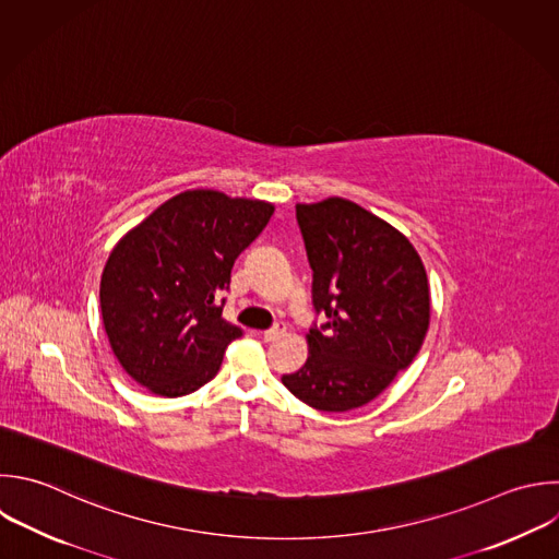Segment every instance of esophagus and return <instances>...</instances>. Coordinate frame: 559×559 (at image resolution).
Wrapping results in <instances>:
<instances>
[{"label":"esophagus","instance_id":"34e87169","mask_svg":"<svg viewBox=\"0 0 559 559\" xmlns=\"http://www.w3.org/2000/svg\"><path fill=\"white\" fill-rule=\"evenodd\" d=\"M284 332H286V323H275L273 328H269V330H264V332H262V338H264L266 343H271V341L280 338Z\"/></svg>","mask_w":559,"mask_h":559}]
</instances>
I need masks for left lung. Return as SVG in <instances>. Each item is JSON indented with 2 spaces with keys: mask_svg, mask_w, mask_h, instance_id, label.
Wrapping results in <instances>:
<instances>
[{
  "mask_svg": "<svg viewBox=\"0 0 559 559\" xmlns=\"http://www.w3.org/2000/svg\"><path fill=\"white\" fill-rule=\"evenodd\" d=\"M295 210L312 304L328 321L310 328L306 365L282 382L317 411H352L417 356L430 321L426 269L406 236L347 199Z\"/></svg>",
  "mask_w": 559,
  "mask_h": 559,
  "instance_id": "1",
  "label": "left lung"
}]
</instances>
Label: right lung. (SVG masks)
Here are the masks:
<instances>
[{"instance_id":"obj_1","label":"right lung","mask_w":559,"mask_h":559,"mask_svg":"<svg viewBox=\"0 0 559 559\" xmlns=\"http://www.w3.org/2000/svg\"><path fill=\"white\" fill-rule=\"evenodd\" d=\"M273 205L188 190L133 227L100 280L103 323L124 371L155 395L210 382L242 330L223 319L236 258L260 236Z\"/></svg>"}]
</instances>
